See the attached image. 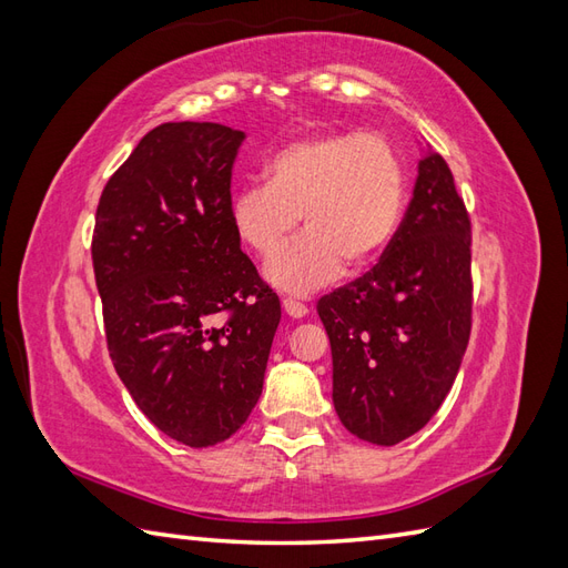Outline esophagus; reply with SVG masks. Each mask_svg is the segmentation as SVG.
Listing matches in <instances>:
<instances>
[{
	"label": "esophagus",
	"instance_id": "34e87169",
	"mask_svg": "<svg viewBox=\"0 0 568 568\" xmlns=\"http://www.w3.org/2000/svg\"><path fill=\"white\" fill-rule=\"evenodd\" d=\"M283 310L287 316H293V320H302V316H307V312H310L305 305H302V302H297L293 297L283 300Z\"/></svg>",
	"mask_w": 568,
	"mask_h": 568
}]
</instances>
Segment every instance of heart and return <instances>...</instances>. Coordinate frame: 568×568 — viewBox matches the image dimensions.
<instances>
[{
    "label": "heart",
    "instance_id": "obj_1",
    "mask_svg": "<svg viewBox=\"0 0 568 568\" xmlns=\"http://www.w3.org/2000/svg\"><path fill=\"white\" fill-rule=\"evenodd\" d=\"M408 205V171L387 140L367 133H322L290 142L266 162V183L232 195L240 240L271 256L300 219L308 232L263 268L293 295L334 283L348 261L371 266L397 240Z\"/></svg>",
    "mask_w": 568,
    "mask_h": 568
}]
</instances>
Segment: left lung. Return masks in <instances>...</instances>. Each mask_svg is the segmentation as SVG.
<instances>
[{"label":"left lung","mask_w":568,"mask_h":568,"mask_svg":"<svg viewBox=\"0 0 568 568\" xmlns=\"http://www.w3.org/2000/svg\"><path fill=\"white\" fill-rule=\"evenodd\" d=\"M469 246L453 171L420 144L397 240L371 273L316 302L332 341L334 408L355 438L397 445L450 392L471 328Z\"/></svg>","instance_id":"left-lung-1"}]
</instances>
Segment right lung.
<instances>
[{"label":"right lung","instance_id":"obj_1","mask_svg":"<svg viewBox=\"0 0 568 568\" xmlns=\"http://www.w3.org/2000/svg\"><path fill=\"white\" fill-rule=\"evenodd\" d=\"M242 130L162 123L105 183L91 242L118 377L189 447L227 440L256 406L281 300L232 224Z\"/></svg>","mask_w":568,"mask_h":568}]
</instances>
